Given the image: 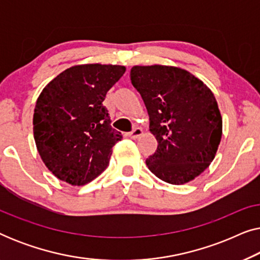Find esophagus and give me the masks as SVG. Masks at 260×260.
Returning a JSON list of instances; mask_svg holds the SVG:
<instances>
[{"instance_id":"34e87169","label":"esophagus","mask_w":260,"mask_h":260,"mask_svg":"<svg viewBox=\"0 0 260 260\" xmlns=\"http://www.w3.org/2000/svg\"><path fill=\"white\" fill-rule=\"evenodd\" d=\"M142 135H143V130L141 127H135V129L129 134V137L133 138V140H136V138H140Z\"/></svg>"}]
</instances>
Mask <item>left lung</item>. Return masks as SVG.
Wrapping results in <instances>:
<instances>
[{"label": "left lung", "mask_w": 260, "mask_h": 260, "mask_svg": "<svg viewBox=\"0 0 260 260\" xmlns=\"http://www.w3.org/2000/svg\"><path fill=\"white\" fill-rule=\"evenodd\" d=\"M130 77L158 143L145 161L149 170L172 184L194 180L211 165L221 141L222 118L213 92L180 67L134 66Z\"/></svg>", "instance_id": "left-lung-1"}]
</instances>
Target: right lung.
I'll return each mask as SVG.
<instances>
[{
	"instance_id": "add662e5",
	"label": "right lung",
	"mask_w": 260,
	"mask_h": 260,
	"mask_svg": "<svg viewBox=\"0 0 260 260\" xmlns=\"http://www.w3.org/2000/svg\"><path fill=\"white\" fill-rule=\"evenodd\" d=\"M125 67L85 63L70 67L46 85L34 109L39 155L49 172L72 186H84L109 166L122 134L112 129L106 93Z\"/></svg>"
}]
</instances>
